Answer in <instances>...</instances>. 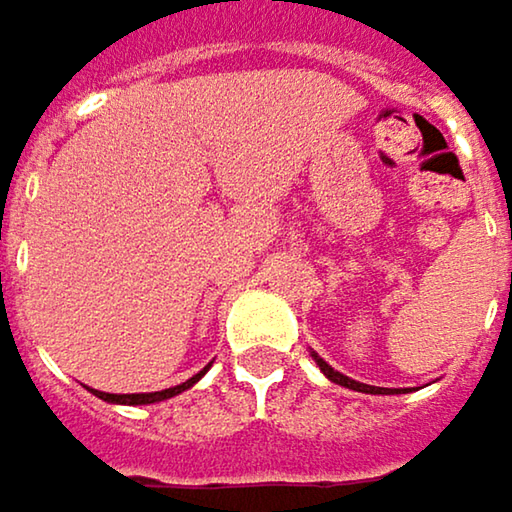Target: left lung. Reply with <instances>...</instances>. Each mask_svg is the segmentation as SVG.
<instances>
[{"mask_svg": "<svg viewBox=\"0 0 512 512\" xmlns=\"http://www.w3.org/2000/svg\"><path fill=\"white\" fill-rule=\"evenodd\" d=\"M317 358V356H314ZM317 364H320V370L332 379V382H338V385H344V388H353V391H364V394H382L385 388H373V385H364V382H356V379H350V376H344V373H338L332 364H326L323 358H317Z\"/></svg>", "mask_w": 512, "mask_h": 512, "instance_id": "obj_1", "label": "left lung"}]
</instances>
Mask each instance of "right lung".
<instances>
[{"label": "right lung", "mask_w": 512, "mask_h": 512, "mask_svg": "<svg viewBox=\"0 0 512 512\" xmlns=\"http://www.w3.org/2000/svg\"><path fill=\"white\" fill-rule=\"evenodd\" d=\"M201 373H204V370H201ZM201 373H198V376H192V379H186L183 385H174V388H165V391H154V394H103V391H97V397H100V400H109V403H130V406H139V403H156V400H168V397H174V394L186 391L189 385H195V382L201 379Z\"/></svg>", "instance_id": "obj_1"}]
</instances>
